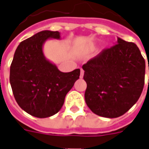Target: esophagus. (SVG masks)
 <instances>
[{
	"label": "esophagus",
	"instance_id": "esophagus-1",
	"mask_svg": "<svg viewBox=\"0 0 149 149\" xmlns=\"http://www.w3.org/2000/svg\"><path fill=\"white\" fill-rule=\"evenodd\" d=\"M84 76V70L83 69H81V74H80V77L82 78Z\"/></svg>",
	"mask_w": 149,
	"mask_h": 149
}]
</instances>
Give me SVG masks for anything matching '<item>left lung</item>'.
I'll return each mask as SVG.
<instances>
[{"label":"left lung","instance_id":"8db88e82","mask_svg":"<svg viewBox=\"0 0 149 149\" xmlns=\"http://www.w3.org/2000/svg\"><path fill=\"white\" fill-rule=\"evenodd\" d=\"M82 66L87 84L85 102L94 114L117 118L136 104L143 90L145 61L134 42L117 38Z\"/></svg>","mask_w":149,"mask_h":149}]
</instances>
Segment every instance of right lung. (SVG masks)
Masks as SVG:
<instances>
[{
	"label": "right lung",
	"instance_id": "obj_1",
	"mask_svg": "<svg viewBox=\"0 0 149 149\" xmlns=\"http://www.w3.org/2000/svg\"><path fill=\"white\" fill-rule=\"evenodd\" d=\"M48 39H60L59 31H42L17 47L10 66L9 81L18 106L37 118L58 113L68 92L80 77V68L60 72L43 53Z\"/></svg>",
	"mask_w": 149,
	"mask_h": 149
}]
</instances>
